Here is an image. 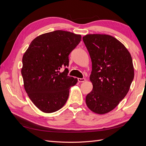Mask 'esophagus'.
I'll return each instance as SVG.
<instances>
[{
  "label": "esophagus",
  "instance_id": "obj_1",
  "mask_svg": "<svg viewBox=\"0 0 146 146\" xmlns=\"http://www.w3.org/2000/svg\"><path fill=\"white\" fill-rule=\"evenodd\" d=\"M78 81L80 83H83V82H85L86 81V79L85 78H78Z\"/></svg>",
  "mask_w": 146,
  "mask_h": 146
}]
</instances>
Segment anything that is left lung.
Instances as JSON below:
<instances>
[{
    "mask_svg": "<svg viewBox=\"0 0 146 146\" xmlns=\"http://www.w3.org/2000/svg\"><path fill=\"white\" fill-rule=\"evenodd\" d=\"M83 41L91 59L90 79L93 86L86 104L92 112L106 114L117 107L130 90L134 78L131 56L111 35L88 34Z\"/></svg>",
    "mask_w": 146,
    "mask_h": 146,
    "instance_id": "1",
    "label": "left lung"
}]
</instances>
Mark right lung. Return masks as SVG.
<instances>
[{
  "label": "right lung",
  "instance_id": "obj_1",
  "mask_svg": "<svg viewBox=\"0 0 146 146\" xmlns=\"http://www.w3.org/2000/svg\"><path fill=\"white\" fill-rule=\"evenodd\" d=\"M80 35L63 30L42 34L31 42L23 57L21 74L24 89L41 111L51 113L62 108L70 88L77 78L68 76L69 55L80 42Z\"/></svg>",
  "mask_w": 146,
  "mask_h": 146
}]
</instances>
